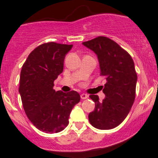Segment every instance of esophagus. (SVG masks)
Wrapping results in <instances>:
<instances>
[{
  "instance_id": "1",
  "label": "esophagus",
  "mask_w": 158,
  "mask_h": 158,
  "mask_svg": "<svg viewBox=\"0 0 158 158\" xmlns=\"http://www.w3.org/2000/svg\"><path fill=\"white\" fill-rule=\"evenodd\" d=\"M80 97H81V98H82V99H86V98L89 97V95H87V94H85V93H82V94H81Z\"/></svg>"
}]
</instances>
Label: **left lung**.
<instances>
[{
	"mask_svg": "<svg viewBox=\"0 0 158 158\" xmlns=\"http://www.w3.org/2000/svg\"><path fill=\"white\" fill-rule=\"evenodd\" d=\"M96 54L101 76L106 79L103 89L106 98L89 95L95 105L89 113L91 125L101 130L112 129L120 125L130 111L135 98L138 76L131 56L114 41L98 36L82 43Z\"/></svg>",
	"mask_w": 158,
	"mask_h": 158,
	"instance_id": "1",
	"label": "left lung"
}]
</instances>
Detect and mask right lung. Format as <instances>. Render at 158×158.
<instances>
[{
    "instance_id": "right-lung-1",
    "label": "right lung",
    "mask_w": 158,
    "mask_h": 158,
    "mask_svg": "<svg viewBox=\"0 0 158 158\" xmlns=\"http://www.w3.org/2000/svg\"><path fill=\"white\" fill-rule=\"evenodd\" d=\"M72 47L54 42L44 44L30 52L22 66L19 93L23 109L33 125L45 133H58L66 128L72 109L80 101L76 91L53 89Z\"/></svg>"
}]
</instances>
